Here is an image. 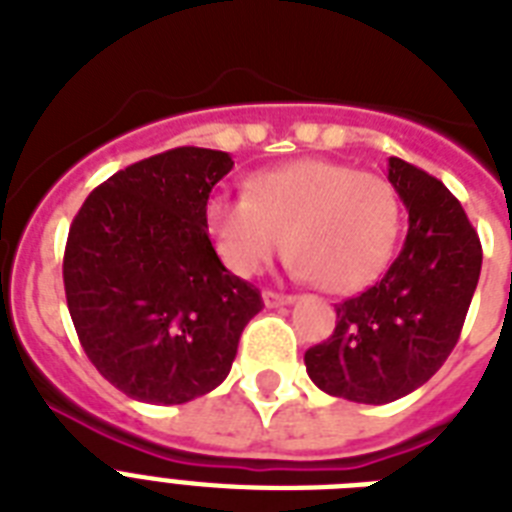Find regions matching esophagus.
<instances>
[{
	"label": "esophagus",
	"instance_id": "1",
	"mask_svg": "<svg viewBox=\"0 0 512 512\" xmlns=\"http://www.w3.org/2000/svg\"><path fill=\"white\" fill-rule=\"evenodd\" d=\"M263 303L268 308H279V305H292L295 303V297L284 295V292H271V289H265L263 292Z\"/></svg>",
	"mask_w": 512,
	"mask_h": 512
}]
</instances>
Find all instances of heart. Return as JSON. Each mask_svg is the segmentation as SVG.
I'll return each instance as SVG.
<instances>
[{
    "label": "heart",
    "instance_id": "obj_1",
    "mask_svg": "<svg viewBox=\"0 0 512 512\" xmlns=\"http://www.w3.org/2000/svg\"><path fill=\"white\" fill-rule=\"evenodd\" d=\"M398 196L388 180L348 164L300 159L249 177L247 196L215 193L204 223L223 263L255 276L287 247L292 271L332 295L369 287L398 236Z\"/></svg>",
    "mask_w": 512,
    "mask_h": 512
}]
</instances>
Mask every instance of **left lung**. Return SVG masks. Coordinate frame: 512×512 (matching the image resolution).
<instances>
[{
	"mask_svg": "<svg viewBox=\"0 0 512 512\" xmlns=\"http://www.w3.org/2000/svg\"><path fill=\"white\" fill-rule=\"evenodd\" d=\"M388 180L409 212L404 247L374 287L337 305L332 337L305 350L316 388L356 404H390L441 369L460 340L484 257L441 180L396 156Z\"/></svg>",
	"mask_w": 512,
	"mask_h": 512,
	"instance_id": "left-lung-1",
	"label": "left lung"
}]
</instances>
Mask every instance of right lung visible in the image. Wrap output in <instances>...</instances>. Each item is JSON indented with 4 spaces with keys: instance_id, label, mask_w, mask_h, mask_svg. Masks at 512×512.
Segmentation results:
<instances>
[{
    "instance_id": "obj_1",
    "label": "right lung",
    "mask_w": 512,
    "mask_h": 512,
    "mask_svg": "<svg viewBox=\"0 0 512 512\" xmlns=\"http://www.w3.org/2000/svg\"><path fill=\"white\" fill-rule=\"evenodd\" d=\"M231 170L225 151L172 148L108 177L71 223L68 313L95 369L135 401L185 404L215 390L263 311L204 223L209 193Z\"/></svg>"
}]
</instances>
